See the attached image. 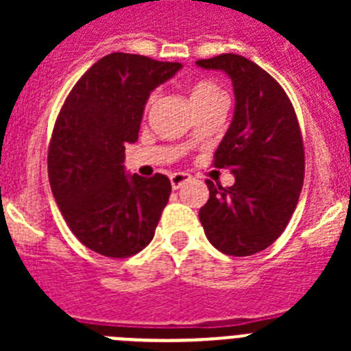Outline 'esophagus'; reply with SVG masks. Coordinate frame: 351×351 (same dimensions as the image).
Listing matches in <instances>:
<instances>
[{"instance_id":"1","label":"esophagus","mask_w":351,"mask_h":351,"mask_svg":"<svg viewBox=\"0 0 351 351\" xmlns=\"http://www.w3.org/2000/svg\"><path fill=\"white\" fill-rule=\"evenodd\" d=\"M191 176L190 173L186 172H173L170 173V182H172V188L173 190H178V188H181L182 184H184L186 181H190Z\"/></svg>"}]
</instances>
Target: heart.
I'll list each match as a JSON object with an SVG mask.
<instances>
[{
    "label": "heart",
    "mask_w": 351,
    "mask_h": 351,
    "mask_svg": "<svg viewBox=\"0 0 351 351\" xmlns=\"http://www.w3.org/2000/svg\"><path fill=\"white\" fill-rule=\"evenodd\" d=\"M223 93L219 91V88L216 84L209 82V80H200L191 88V101L197 104V101H206L213 100V98H221Z\"/></svg>",
    "instance_id": "b5f03b06"
}]
</instances>
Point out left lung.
Segmentation results:
<instances>
[{"instance_id":"1","label":"left lung","mask_w":351,"mask_h":351,"mask_svg":"<svg viewBox=\"0 0 351 351\" xmlns=\"http://www.w3.org/2000/svg\"><path fill=\"white\" fill-rule=\"evenodd\" d=\"M232 79L235 112L214 167L230 169V188L206 181L209 200L200 223L209 243L225 255L250 256L283 234L304 182V144L295 110L278 80L239 54L197 61Z\"/></svg>"}]
</instances>
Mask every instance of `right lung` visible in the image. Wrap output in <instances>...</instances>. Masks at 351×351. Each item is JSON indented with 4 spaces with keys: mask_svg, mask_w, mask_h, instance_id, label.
<instances>
[{
    "mask_svg": "<svg viewBox=\"0 0 351 351\" xmlns=\"http://www.w3.org/2000/svg\"><path fill=\"white\" fill-rule=\"evenodd\" d=\"M179 68L112 52L80 77L56 119L47 154L52 195L73 235L108 258L144 250L169 202L167 176H128L123 163L149 95Z\"/></svg>",
    "mask_w": 351,
    "mask_h": 351,
    "instance_id": "add662e5",
    "label": "right lung"
}]
</instances>
